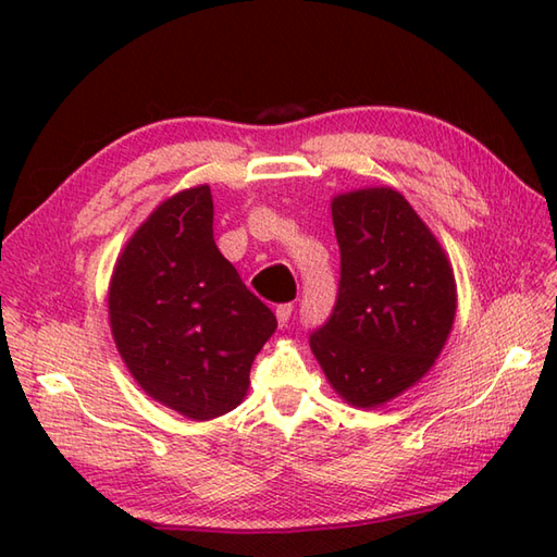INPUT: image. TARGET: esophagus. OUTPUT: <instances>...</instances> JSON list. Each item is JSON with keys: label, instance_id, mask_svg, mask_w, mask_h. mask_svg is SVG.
<instances>
[{"label": "esophagus", "instance_id": "esophagus-1", "mask_svg": "<svg viewBox=\"0 0 557 557\" xmlns=\"http://www.w3.org/2000/svg\"><path fill=\"white\" fill-rule=\"evenodd\" d=\"M292 309H294L292 304H282V306H277L275 315H277V323H280L282 327H285V325L289 323V318H292Z\"/></svg>", "mask_w": 557, "mask_h": 557}]
</instances>
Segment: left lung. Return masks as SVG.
<instances>
[{
	"label": "left lung",
	"instance_id": "obj_1",
	"mask_svg": "<svg viewBox=\"0 0 557 557\" xmlns=\"http://www.w3.org/2000/svg\"><path fill=\"white\" fill-rule=\"evenodd\" d=\"M339 292L311 335L313 357L351 407L395 399L433 369L453 333V265L409 200L389 186L333 198Z\"/></svg>",
	"mask_w": 557,
	"mask_h": 557
}]
</instances>
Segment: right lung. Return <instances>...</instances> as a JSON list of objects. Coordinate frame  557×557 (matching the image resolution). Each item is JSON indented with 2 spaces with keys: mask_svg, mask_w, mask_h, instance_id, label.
I'll list each match as a JSON object with an SVG mask.
<instances>
[{
  "mask_svg": "<svg viewBox=\"0 0 557 557\" xmlns=\"http://www.w3.org/2000/svg\"><path fill=\"white\" fill-rule=\"evenodd\" d=\"M110 327L148 397L191 421L242 405L277 321L212 239V196H170L126 242L108 292Z\"/></svg>",
  "mask_w": 557,
  "mask_h": 557,
  "instance_id": "right-lung-1",
  "label": "right lung"
}]
</instances>
